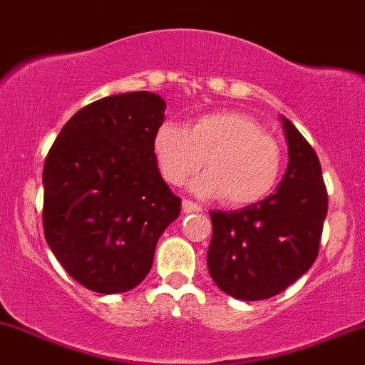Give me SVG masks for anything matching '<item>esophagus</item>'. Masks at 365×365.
I'll list each match as a JSON object with an SVG mask.
<instances>
[{
    "mask_svg": "<svg viewBox=\"0 0 365 365\" xmlns=\"http://www.w3.org/2000/svg\"><path fill=\"white\" fill-rule=\"evenodd\" d=\"M182 211L183 213H199V211H202V207L199 206V204H195L194 201H190V199H183Z\"/></svg>",
    "mask_w": 365,
    "mask_h": 365,
    "instance_id": "34e87169",
    "label": "esophagus"
}]
</instances>
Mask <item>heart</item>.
Returning <instances> with one entry per match:
<instances>
[{
	"mask_svg": "<svg viewBox=\"0 0 365 365\" xmlns=\"http://www.w3.org/2000/svg\"><path fill=\"white\" fill-rule=\"evenodd\" d=\"M161 176L182 185L199 170L207 173L194 190L228 206H251L272 194L284 168L282 143L253 115L239 110L210 112L182 128L164 121L152 138Z\"/></svg>",
	"mask_w": 365,
	"mask_h": 365,
	"instance_id": "heart-1",
	"label": "heart"
}]
</instances>
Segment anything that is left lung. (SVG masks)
Instances as JSON below:
<instances>
[{
	"label": "left lung",
	"instance_id": "8db88e82",
	"mask_svg": "<svg viewBox=\"0 0 365 365\" xmlns=\"http://www.w3.org/2000/svg\"><path fill=\"white\" fill-rule=\"evenodd\" d=\"M289 163L275 194L237 211H210L207 270L223 293L258 302L282 293L319 255L327 190L315 150L282 118Z\"/></svg>",
	"mask_w": 365,
	"mask_h": 365
}]
</instances>
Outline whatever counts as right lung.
<instances>
[{
  "mask_svg": "<svg viewBox=\"0 0 365 365\" xmlns=\"http://www.w3.org/2000/svg\"><path fill=\"white\" fill-rule=\"evenodd\" d=\"M166 103L150 91L83 107L60 130L43 168L50 250L86 289L115 294L149 274L158 239L180 215L152 138Z\"/></svg>",
  "mask_w": 365,
  "mask_h": 365,
  "instance_id": "add662e5",
  "label": "right lung"
}]
</instances>
